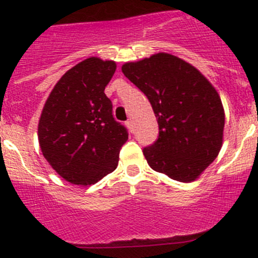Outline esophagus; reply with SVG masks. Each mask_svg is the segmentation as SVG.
<instances>
[{
	"label": "esophagus",
	"mask_w": 258,
	"mask_h": 258,
	"mask_svg": "<svg viewBox=\"0 0 258 258\" xmlns=\"http://www.w3.org/2000/svg\"><path fill=\"white\" fill-rule=\"evenodd\" d=\"M126 126L128 127L130 130H132V121H131V119H128V121H126Z\"/></svg>",
	"instance_id": "obj_1"
}]
</instances>
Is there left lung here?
<instances>
[{"instance_id":"obj_1","label":"left lung","mask_w":258,"mask_h":258,"mask_svg":"<svg viewBox=\"0 0 258 258\" xmlns=\"http://www.w3.org/2000/svg\"><path fill=\"white\" fill-rule=\"evenodd\" d=\"M122 72L157 118L158 139L144 147L150 167L179 182L196 179L222 146L225 112L217 91L199 70L168 53L124 63Z\"/></svg>"}]
</instances>
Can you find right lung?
<instances>
[{
	"label": "right lung",
	"instance_id": "obj_1",
	"mask_svg": "<svg viewBox=\"0 0 258 258\" xmlns=\"http://www.w3.org/2000/svg\"><path fill=\"white\" fill-rule=\"evenodd\" d=\"M113 61L90 57L56 83L38 122V141L54 171L74 184L96 183L116 170L127 128L112 114L105 87Z\"/></svg>",
	"mask_w": 258,
	"mask_h": 258
}]
</instances>
